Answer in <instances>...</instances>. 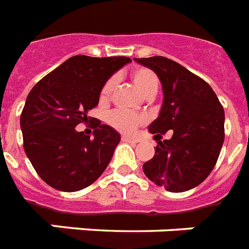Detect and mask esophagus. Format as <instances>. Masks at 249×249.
Wrapping results in <instances>:
<instances>
[{
    "label": "esophagus",
    "mask_w": 249,
    "mask_h": 249,
    "mask_svg": "<svg viewBox=\"0 0 249 249\" xmlns=\"http://www.w3.org/2000/svg\"><path fill=\"white\" fill-rule=\"evenodd\" d=\"M122 141H124V142H132V144H136L137 142L136 139H134V137H130V136H126V135H123L122 136Z\"/></svg>",
    "instance_id": "34e87169"
}]
</instances>
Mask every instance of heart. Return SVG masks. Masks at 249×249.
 Masks as SVG:
<instances>
[{"mask_svg":"<svg viewBox=\"0 0 249 249\" xmlns=\"http://www.w3.org/2000/svg\"><path fill=\"white\" fill-rule=\"evenodd\" d=\"M131 79L137 91L144 97L154 96L158 91L159 78L158 75L152 71V69L145 68V67H137L131 71ZM114 81L108 79L103 85L100 91V101L107 103L110 99L112 95ZM108 122L112 124L114 128L122 132H132L139 124L144 122V118L135 113L124 112V110H114L108 115Z\"/></svg>","mask_w":249,"mask_h":249,"instance_id":"1","label":"heart"}]
</instances>
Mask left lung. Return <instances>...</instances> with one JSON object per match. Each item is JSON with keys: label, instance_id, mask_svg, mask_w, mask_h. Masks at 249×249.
<instances>
[{"label": "left lung", "instance_id": "left-lung-1", "mask_svg": "<svg viewBox=\"0 0 249 249\" xmlns=\"http://www.w3.org/2000/svg\"><path fill=\"white\" fill-rule=\"evenodd\" d=\"M154 71L162 83L163 104L149 126L156 154L144 163L146 178L168 192L181 193L203 182L213 170L225 139V113L212 87L164 56L135 57ZM171 129L170 141H160Z\"/></svg>", "mask_w": 249, "mask_h": 249}]
</instances>
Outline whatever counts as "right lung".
I'll use <instances>...</instances> for the list:
<instances>
[{"instance_id":"add662e5","label":"right lung","mask_w":249,"mask_h":249,"mask_svg":"<svg viewBox=\"0 0 249 249\" xmlns=\"http://www.w3.org/2000/svg\"><path fill=\"white\" fill-rule=\"evenodd\" d=\"M130 61L126 56H71L28 93L20 115L24 150L51 188L78 192L108 167L121 135L100 121L93 124V137L75 126L95 121L87 114L99 104L101 87Z\"/></svg>"}]
</instances>
